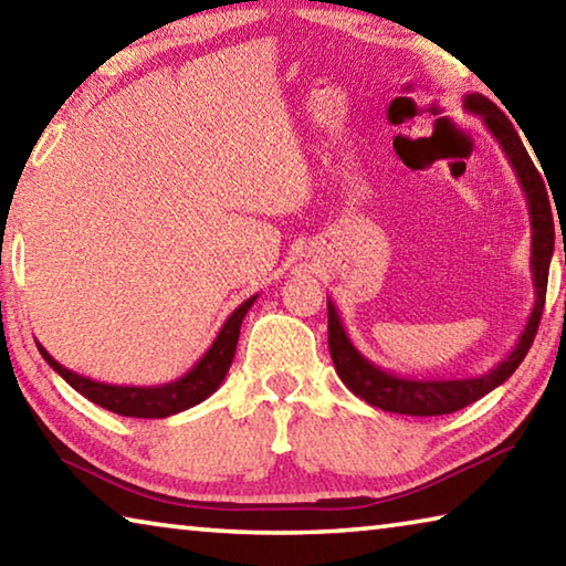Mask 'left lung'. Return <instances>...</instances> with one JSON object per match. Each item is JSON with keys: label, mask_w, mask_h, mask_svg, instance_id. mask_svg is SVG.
<instances>
[{"label": "left lung", "mask_w": 566, "mask_h": 566, "mask_svg": "<svg viewBox=\"0 0 566 566\" xmlns=\"http://www.w3.org/2000/svg\"><path fill=\"white\" fill-rule=\"evenodd\" d=\"M464 109L482 117L486 129L492 137L500 142L502 151L510 159L520 187L526 197V207H530V222H532V282H534V306L526 327L516 339L514 349L496 364L494 369L484 371L479 377H454V379H415L401 377L397 371H387L369 361L364 354L354 347L347 329H344L342 317L332 300H327V314H329V354L337 369L339 379L352 389L359 399L367 401L371 407H379L385 411H395V415H409V417H439L452 415L457 409H464L472 401L490 395L492 389L504 385L506 379L514 375L522 359L530 352L534 334L539 329L544 296H547V280H549V262L554 254V219L549 207V195L544 187V179L539 169L534 167L532 157L526 155V147L522 145L520 132L514 129L510 117L490 102L484 94H464ZM566 264V256H564Z\"/></svg>", "instance_id": "8db88e82"}]
</instances>
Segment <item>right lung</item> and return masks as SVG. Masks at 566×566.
Masks as SVG:
<instances>
[{
	"mask_svg": "<svg viewBox=\"0 0 566 566\" xmlns=\"http://www.w3.org/2000/svg\"><path fill=\"white\" fill-rule=\"evenodd\" d=\"M256 296L260 294L249 296V300L239 304L222 324V329H219V334L214 337L212 347L202 354V359H199L187 375H181L175 381H167V385H157V387L104 385V381L82 377L76 375V371L62 367V364L56 361L40 342H36V347H40L44 361L50 364L56 375H60L72 389L80 391L82 397L94 401V405H99L122 417L165 419L199 405V401H205L209 395H214L219 385H222L229 367H232L237 342H239V329H242V322L247 317V312L252 310V304L256 302Z\"/></svg>",
	"mask_w": 566,
	"mask_h": 566,
	"instance_id": "right-lung-1",
	"label": "right lung"
}]
</instances>
